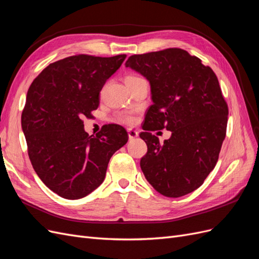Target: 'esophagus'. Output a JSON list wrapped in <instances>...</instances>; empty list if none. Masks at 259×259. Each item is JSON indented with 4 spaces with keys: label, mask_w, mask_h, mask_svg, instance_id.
Here are the masks:
<instances>
[{
    "label": "esophagus",
    "mask_w": 259,
    "mask_h": 259,
    "mask_svg": "<svg viewBox=\"0 0 259 259\" xmlns=\"http://www.w3.org/2000/svg\"><path fill=\"white\" fill-rule=\"evenodd\" d=\"M127 133H128V138H130V139H134V138L138 137V132L135 131V130L128 128V130H127Z\"/></svg>",
    "instance_id": "1"
}]
</instances>
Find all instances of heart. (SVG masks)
Here are the masks:
<instances>
[{
	"label": "heart",
	"instance_id": "obj_1",
	"mask_svg": "<svg viewBox=\"0 0 259 259\" xmlns=\"http://www.w3.org/2000/svg\"><path fill=\"white\" fill-rule=\"evenodd\" d=\"M138 79H140V78L136 77V76L130 75V76L125 77V81H134V80H138ZM117 120L121 123L128 124V125H132V124H134V122H135V118H134V115L131 112H120V113H118Z\"/></svg>",
	"mask_w": 259,
	"mask_h": 259
}]
</instances>
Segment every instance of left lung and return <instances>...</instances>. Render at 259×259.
Segmentation results:
<instances>
[{
	"label": "left lung",
	"mask_w": 259,
	"mask_h": 259,
	"mask_svg": "<svg viewBox=\"0 0 259 259\" xmlns=\"http://www.w3.org/2000/svg\"><path fill=\"white\" fill-rule=\"evenodd\" d=\"M125 66L151 88L153 104L139 135L148 146L140 160L147 181L166 197L197 190L215 167L226 135L228 107L217 75L179 48L132 56ZM157 128L172 132L164 144L149 133Z\"/></svg>",
	"instance_id": "obj_1"
}]
</instances>
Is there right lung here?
Returning a JSON list of instances; mask_svg holds the SVG:
<instances>
[{
  "mask_svg": "<svg viewBox=\"0 0 259 259\" xmlns=\"http://www.w3.org/2000/svg\"><path fill=\"white\" fill-rule=\"evenodd\" d=\"M126 55H78L49 64L26 94L21 126L39 179L65 199H79L99 187L110 157L128 140L125 128L108 124L96 136L82 119L100 105V92Z\"/></svg>",
  "mask_w": 259,
  "mask_h": 259,
  "instance_id": "obj_1",
  "label": "right lung"
}]
</instances>
